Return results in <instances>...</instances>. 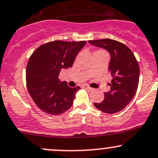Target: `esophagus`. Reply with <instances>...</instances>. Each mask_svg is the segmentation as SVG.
I'll use <instances>...</instances> for the list:
<instances>
[{
  "mask_svg": "<svg viewBox=\"0 0 158 158\" xmlns=\"http://www.w3.org/2000/svg\"><path fill=\"white\" fill-rule=\"evenodd\" d=\"M82 88H84V89H88V90H90V91L92 90V88L89 87L88 85H82Z\"/></svg>",
  "mask_w": 158,
  "mask_h": 158,
  "instance_id": "34e87169",
  "label": "esophagus"
}]
</instances>
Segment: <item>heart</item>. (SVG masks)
<instances>
[{
	"label": "heart",
	"instance_id": "1",
	"mask_svg": "<svg viewBox=\"0 0 158 158\" xmlns=\"http://www.w3.org/2000/svg\"><path fill=\"white\" fill-rule=\"evenodd\" d=\"M101 53H105V52H104V51H101V50H99V51H95V52L94 53V54H101Z\"/></svg>",
	"mask_w": 158,
	"mask_h": 158
}]
</instances>
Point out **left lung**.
I'll list each match as a JSON object with an SVG mask.
<instances>
[{"label":"left lung","instance_id":"1","mask_svg":"<svg viewBox=\"0 0 158 158\" xmlns=\"http://www.w3.org/2000/svg\"><path fill=\"white\" fill-rule=\"evenodd\" d=\"M90 44L107 50L110 54L108 71L113 79L110 90L104 93V99L94 105L106 114L122 110L135 96L139 85V66L138 61L127 45L115 40L105 39L90 40Z\"/></svg>","mask_w":158,"mask_h":158}]
</instances>
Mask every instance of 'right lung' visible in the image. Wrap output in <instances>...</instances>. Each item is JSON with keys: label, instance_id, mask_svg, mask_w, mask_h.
Segmentation results:
<instances>
[{"label": "right lung", "instance_id": "right-lung-1", "mask_svg": "<svg viewBox=\"0 0 158 158\" xmlns=\"http://www.w3.org/2000/svg\"><path fill=\"white\" fill-rule=\"evenodd\" d=\"M85 41H54L39 46L26 66V85L31 98L44 112L59 115L73 104L79 86L70 88L60 81V72L71 67Z\"/></svg>", "mask_w": 158, "mask_h": 158}]
</instances>
